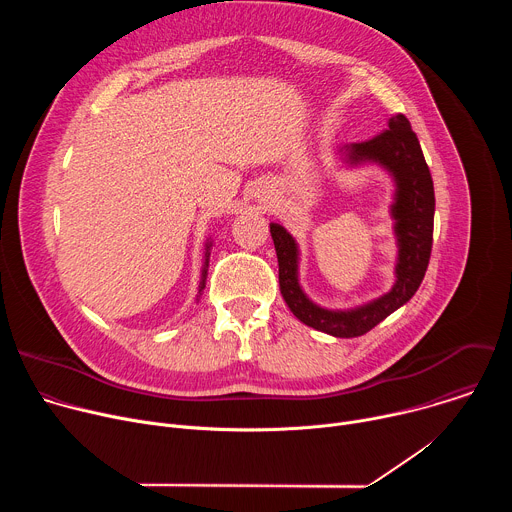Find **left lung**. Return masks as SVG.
<instances>
[{
  "mask_svg": "<svg viewBox=\"0 0 512 512\" xmlns=\"http://www.w3.org/2000/svg\"><path fill=\"white\" fill-rule=\"evenodd\" d=\"M348 166L377 164L387 170L395 182L391 204L393 231L397 237L395 283L381 298L350 310H328L314 304L300 287L298 263L300 251L296 239L281 225L271 223V239L279 263V289L287 308L306 326L336 338H354L367 334L419 289L433 243V180L425 164L417 135L405 115H393L387 129L373 139L350 143L338 150Z\"/></svg>",
  "mask_w": 512,
  "mask_h": 512,
  "instance_id": "left-lung-1",
  "label": "left lung"
}]
</instances>
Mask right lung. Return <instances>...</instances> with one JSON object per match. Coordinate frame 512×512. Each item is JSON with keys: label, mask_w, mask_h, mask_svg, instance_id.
Wrapping results in <instances>:
<instances>
[{"label": "right lung", "mask_w": 512, "mask_h": 512, "mask_svg": "<svg viewBox=\"0 0 512 512\" xmlns=\"http://www.w3.org/2000/svg\"><path fill=\"white\" fill-rule=\"evenodd\" d=\"M210 241L206 243V253H204V267H202V279H200V285H198V296H196V300L200 298V294H202V289H204V283H206V271H208V251H210Z\"/></svg>", "instance_id": "obj_1"}]
</instances>
